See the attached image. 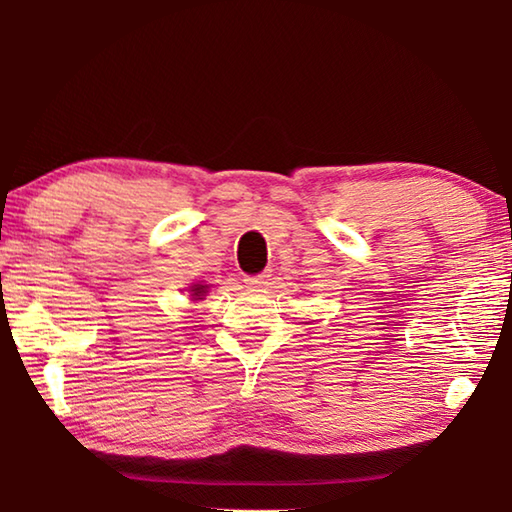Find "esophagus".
<instances>
[{
	"mask_svg": "<svg viewBox=\"0 0 512 512\" xmlns=\"http://www.w3.org/2000/svg\"><path fill=\"white\" fill-rule=\"evenodd\" d=\"M268 280H271V271H264V273H259V275H250V277H246V284L248 287H253V289H257V287H264V284H268Z\"/></svg>",
	"mask_w": 512,
	"mask_h": 512,
	"instance_id": "esophagus-1",
	"label": "esophagus"
}]
</instances>
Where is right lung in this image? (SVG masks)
<instances>
[{
	"label": "right lung",
	"instance_id": "right-lung-1",
	"mask_svg": "<svg viewBox=\"0 0 512 512\" xmlns=\"http://www.w3.org/2000/svg\"><path fill=\"white\" fill-rule=\"evenodd\" d=\"M192 291H194V296H203V293L207 291V287H203V284H194Z\"/></svg>",
	"mask_w": 512,
	"mask_h": 512
}]
</instances>
